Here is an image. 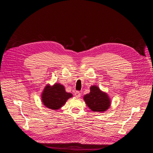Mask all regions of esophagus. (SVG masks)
I'll use <instances>...</instances> for the list:
<instances>
[{
    "label": "esophagus",
    "instance_id": "obj_1",
    "mask_svg": "<svg viewBox=\"0 0 153 153\" xmlns=\"http://www.w3.org/2000/svg\"><path fill=\"white\" fill-rule=\"evenodd\" d=\"M80 96H81V94H80V92L79 91H76L75 92V96L76 97V98H80Z\"/></svg>",
    "mask_w": 153,
    "mask_h": 153
}]
</instances>
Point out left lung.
Returning <instances> with one entry per match:
<instances>
[{
    "label": "left lung",
    "mask_w": 153,
    "mask_h": 153,
    "mask_svg": "<svg viewBox=\"0 0 153 153\" xmlns=\"http://www.w3.org/2000/svg\"><path fill=\"white\" fill-rule=\"evenodd\" d=\"M90 92L84 96L87 105L93 112H103L108 109L111 101L108 94L101 91L96 85L90 88Z\"/></svg>",
    "instance_id": "1"
}]
</instances>
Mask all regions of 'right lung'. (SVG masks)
Segmentation results:
<instances>
[{
    "instance_id": "1",
    "label": "right lung",
    "mask_w": 153,
    "mask_h": 153,
    "mask_svg": "<svg viewBox=\"0 0 153 153\" xmlns=\"http://www.w3.org/2000/svg\"><path fill=\"white\" fill-rule=\"evenodd\" d=\"M72 96L71 93L66 92L62 85L55 83L52 86L50 85L45 86L41 94V100L46 107L52 110H58Z\"/></svg>"
}]
</instances>
